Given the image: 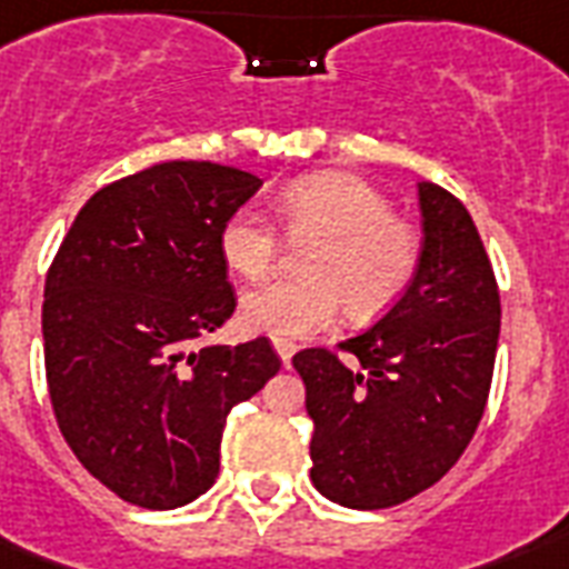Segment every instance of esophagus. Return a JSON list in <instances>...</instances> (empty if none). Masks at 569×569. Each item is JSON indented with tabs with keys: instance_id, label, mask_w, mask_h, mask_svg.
I'll use <instances>...</instances> for the list:
<instances>
[{
	"instance_id": "obj_1",
	"label": "esophagus",
	"mask_w": 569,
	"mask_h": 569,
	"mask_svg": "<svg viewBox=\"0 0 569 569\" xmlns=\"http://www.w3.org/2000/svg\"><path fill=\"white\" fill-rule=\"evenodd\" d=\"M272 347H276V353H279V359L284 365L293 359V353H297V345L293 341H288V338H272Z\"/></svg>"
}]
</instances>
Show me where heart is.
Wrapping results in <instances>:
<instances>
[{
  "mask_svg": "<svg viewBox=\"0 0 569 569\" xmlns=\"http://www.w3.org/2000/svg\"><path fill=\"white\" fill-rule=\"evenodd\" d=\"M293 237H320L308 272L315 279H270L246 290L240 311L254 332L299 338L350 315L377 317L416 279L421 243L416 228L391 216L389 198L347 171H317L293 180L276 201ZM276 231L252 207L228 216L219 231L224 263L246 279H261L276 261Z\"/></svg>",
  "mask_w": 569,
  "mask_h": 569,
  "instance_id": "b5f03b06",
  "label": "heart"
}]
</instances>
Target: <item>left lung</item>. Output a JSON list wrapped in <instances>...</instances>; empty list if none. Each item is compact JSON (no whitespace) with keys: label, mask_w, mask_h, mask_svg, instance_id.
Instances as JSON below:
<instances>
[{"label":"left lung","mask_w":569,"mask_h":569,"mask_svg":"<svg viewBox=\"0 0 569 569\" xmlns=\"http://www.w3.org/2000/svg\"><path fill=\"white\" fill-rule=\"evenodd\" d=\"M416 187V279L371 329L338 345L359 368L326 350L293 356L315 421L311 483L353 510L433 487L472 442L490 395L501 326L490 258L463 201L430 180Z\"/></svg>","instance_id":"8db88e82"}]
</instances>
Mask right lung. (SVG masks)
<instances>
[{
  "label": "right lung",
  "instance_id": "right-lung-1",
  "mask_svg": "<svg viewBox=\"0 0 569 569\" xmlns=\"http://www.w3.org/2000/svg\"><path fill=\"white\" fill-rule=\"evenodd\" d=\"M263 180L171 160L88 198L43 288L61 436L97 481L148 510L213 487L228 412L281 368L267 338L196 347L234 315L219 231Z\"/></svg>",
  "mask_w": 569,
  "mask_h": 569
}]
</instances>
